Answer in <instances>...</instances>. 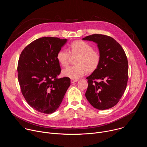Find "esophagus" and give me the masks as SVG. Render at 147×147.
<instances>
[{
  "instance_id": "esophagus-1",
  "label": "esophagus",
  "mask_w": 147,
  "mask_h": 147,
  "mask_svg": "<svg viewBox=\"0 0 147 147\" xmlns=\"http://www.w3.org/2000/svg\"><path fill=\"white\" fill-rule=\"evenodd\" d=\"M78 81V80H73V79H71V83H74V82H76Z\"/></svg>"
}]
</instances>
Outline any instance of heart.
Segmentation results:
<instances>
[{
    "mask_svg": "<svg viewBox=\"0 0 147 147\" xmlns=\"http://www.w3.org/2000/svg\"><path fill=\"white\" fill-rule=\"evenodd\" d=\"M76 57L75 66H70L63 69L61 75L63 77L77 80L84 75L86 71H94L100 62L99 53L93 49L88 43L82 40L74 41L70 44L69 51L61 49L57 53V60L63 67L68 66L71 58Z\"/></svg>",
    "mask_w": 147,
    "mask_h": 147,
    "instance_id": "obj_1",
    "label": "heart"
}]
</instances>
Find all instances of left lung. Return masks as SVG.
I'll use <instances>...</instances> for the list:
<instances>
[{
	"instance_id": "obj_1",
	"label": "left lung",
	"mask_w": 147,
	"mask_h": 147,
	"mask_svg": "<svg viewBox=\"0 0 147 147\" xmlns=\"http://www.w3.org/2000/svg\"><path fill=\"white\" fill-rule=\"evenodd\" d=\"M83 40L96 43L100 56L98 67L88 77L86 97L91 105L99 110L115 106L126 88L128 60L123 49L111 36L93 34Z\"/></svg>"
}]
</instances>
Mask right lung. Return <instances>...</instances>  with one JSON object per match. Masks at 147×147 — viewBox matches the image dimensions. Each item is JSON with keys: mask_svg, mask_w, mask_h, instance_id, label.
<instances>
[{"mask_svg": "<svg viewBox=\"0 0 147 147\" xmlns=\"http://www.w3.org/2000/svg\"><path fill=\"white\" fill-rule=\"evenodd\" d=\"M67 42L56 37L38 38L20 54L17 66L21 91L29 105L39 112L52 113L59 107L70 86L61 72L57 53Z\"/></svg>", "mask_w": 147, "mask_h": 147, "instance_id": "1", "label": "right lung"}]
</instances>
